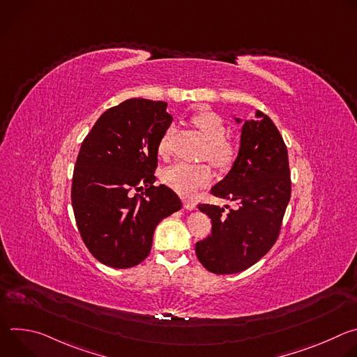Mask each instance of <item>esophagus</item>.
<instances>
[{
  "instance_id": "esophagus-1",
  "label": "esophagus",
  "mask_w": 357,
  "mask_h": 357,
  "mask_svg": "<svg viewBox=\"0 0 357 357\" xmlns=\"http://www.w3.org/2000/svg\"><path fill=\"white\" fill-rule=\"evenodd\" d=\"M183 208L188 211H193L196 208V203L193 200H183Z\"/></svg>"
}]
</instances>
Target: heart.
Segmentation results:
<instances>
[{
    "label": "heart",
    "instance_id": "b5f03b06",
    "mask_svg": "<svg viewBox=\"0 0 357 357\" xmlns=\"http://www.w3.org/2000/svg\"><path fill=\"white\" fill-rule=\"evenodd\" d=\"M192 124L205 137L206 146L202 152V160H208L216 168L227 171L237 160V145L226 138L227 126L225 120L215 112L202 110L192 117ZM172 130L168 128L160 138L157 151L161 158H168L171 154ZM213 178L211 165L208 164H175L162 172V181L174 190L189 196L199 188L208 185Z\"/></svg>",
    "mask_w": 357,
    "mask_h": 357
}]
</instances>
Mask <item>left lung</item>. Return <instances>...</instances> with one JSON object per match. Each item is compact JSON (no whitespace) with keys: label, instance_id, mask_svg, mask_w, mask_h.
Returning <instances> with one entry per match:
<instances>
[{"label":"left lung","instance_id":"left-lung-1","mask_svg":"<svg viewBox=\"0 0 357 357\" xmlns=\"http://www.w3.org/2000/svg\"><path fill=\"white\" fill-rule=\"evenodd\" d=\"M245 120L236 162L212 195L238 203L225 209L200 203L212 220V233L196 243L202 266L215 274H236L256 264L280 236L291 197L287 145L271 119L261 112ZM240 120L237 119V123Z\"/></svg>","mask_w":357,"mask_h":357}]
</instances>
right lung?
<instances>
[{"label":"right lung","instance_id":"right-lung-1","mask_svg":"<svg viewBox=\"0 0 357 357\" xmlns=\"http://www.w3.org/2000/svg\"><path fill=\"white\" fill-rule=\"evenodd\" d=\"M171 123L165 101L130 98L101 114L83 139L72 206L80 237L100 263L131 268L144 261L158 223L182 208L172 189L154 185L157 145Z\"/></svg>","mask_w":357,"mask_h":357}]
</instances>
